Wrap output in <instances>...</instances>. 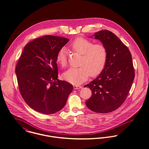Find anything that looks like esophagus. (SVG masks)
<instances>
[{"instance_id":"34e87169","label":"esophagus","mask_w":149,"mask_h":149,"mask_svg":"<svg viewBox=\"0 0 149 149\" xmlns=\"http://www.w3.org/2000/svg\"><path fill=\"white\" fill-rule=\"evenodd\" d=\"M81 88H82V86H79V85H74V86H73V88H74V89H81Z\"/></svg>"}]
</instances>
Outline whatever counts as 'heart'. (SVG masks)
Returning a JSON list of instances; mask_svg holds the SVG:
<instances>
[{
  "label": "heart",
  "instance_id": "b5f03b06",
  "mask_svg": "<svg viewBox=\"0 0 149 149\" xmlns=\"http://www.w3.org/2000/svg\"><path fill=\"white\" fill-rule=\"evenodd\" d=\"M72 51L82 55L80 68H70L64 73V79L73 85H79L86 81L89 76L96 77L105 68L107 59V50L101 44H95L92 41L78 38L70 45ZM61 67L67 64V54L65 48L60 49L56 58Z\"/></svg>",
  "mask_w": 149,
  "mask_h": 149
}]
</instances>
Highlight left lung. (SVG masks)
Returning <instances> with one entry per match:
<instances>
[{
    "label": "left lung",
    "instance_id": "1",
    "mask_svg": "<svg viewBox=\"0 0 149 149\" xmlns=\"http://www.w3.org/2000/svg\"><path fill=\"white\" fill-rule=\"evenodd\" d=\"M107 50L105 68L93 81L84 86L92 95L86 101L91 110L99 113H110L125 102L135 77L132 54L128 48L108 30L95 33Z\"/></svg>",
    "mask_w": 149,
    "mask_h": 149
}]
</instances>
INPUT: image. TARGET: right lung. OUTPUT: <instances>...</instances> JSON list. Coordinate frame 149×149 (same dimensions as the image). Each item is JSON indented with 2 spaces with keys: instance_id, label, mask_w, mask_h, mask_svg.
I'll return each instance as SVG.
<instances>
[{
  "instance_id": "1",
  "label": "right lung",
  "mask_w": 149,
  "mask_h": 149,
  "mask_svg": "<svg viewBox=\"0 0 149 149\" xmlns=\"http://www.w3.org/2000/svg\"><path fill=\"white\" fill-rule=\"evenodd\" d=\"M69 39L52 35L37 38L24 47L15 68L19 90L27 105L51 114L65 106L73 86L58 78L56 55Z\"/></svg>"
}]
</instances>
